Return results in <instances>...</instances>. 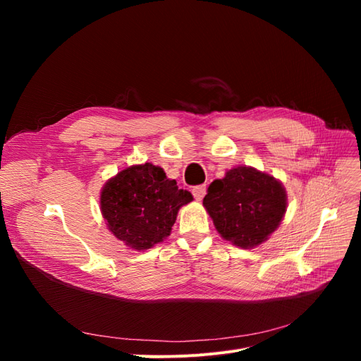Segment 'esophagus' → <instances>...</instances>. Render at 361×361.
Wrapping results in <instances>:
<instances>
[{"mask_svg": "<svg viewBox=\"0 0 361 361\" xmlns=\"http://www.w3.org/2000/svg\"><path fill=\"white\" fill-rule=\"evenodd\" d=\"M192 194H194L195 199L202 200L204 197V194H206V185H199V187H194Z\"/></svg>", "mask_w": 361, "mask_h": 361, "instance_id": "34e87169", "label": "esophagus"}]
</instances>
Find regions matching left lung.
Wrapping results in <instances>:
<instances>
[{
  "instance_id": "1",
  "label": "left lung",
  "mask_w": 361,
  "mask_h": 361,
  "mask_svg": "<svg viewBox=\"0 0 361 361\" xmlns=\"http://www.w3.org/2000/svg\"><path fill=\"white\" fill-rule=\"evenodd\" d=\"M203 206L224 239L241 248H253L279 227L288 197L276 178L241 166L209 185Z\"/></svg>"
}]
</instances>
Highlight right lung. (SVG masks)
Here are the masks:
<instances>
[{
  "mask_svg": "<svg viewBox=\"0 0 361 361\" xmlns=\"http://www.w3.org/2000/svg\"><path fill=\"white\" fill-rule=\"evenodd\" d=\"M192 200L158 166H130L108 180L101 191V211L111 233L134 250L164 241L180 206Z\"/></svg>",
  "mask_w": 361,
  "mask_h": 361,
  "instance_id": "obj_1",
  "label": "right lung"
}]
</instances>
